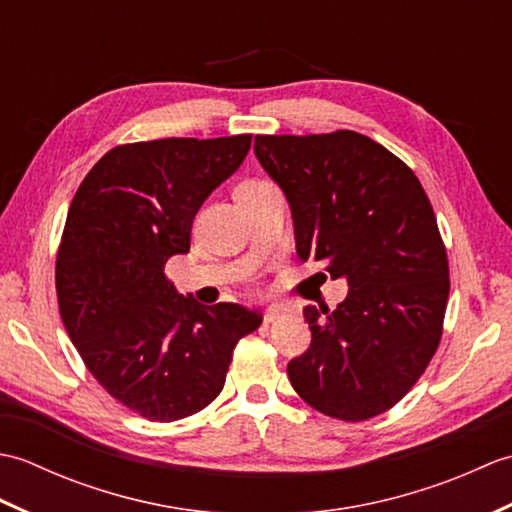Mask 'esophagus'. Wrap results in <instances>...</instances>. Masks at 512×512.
I'll use <instances>...</instances> for the list:
<instances>
[{
    "instance_id": "34e87169",
    "label": "esophagus",
    "mask_w": 512,
    "mask_h": 512,
    "mask_svg": "<svg viewBox=\"0 0 512 512\" xmlns=\"http://www.w3.org/2000/svg\"><path fill=\"white\" fill-rule=\"evenodd\" d=\"M286 314V308H270L266 314H264V323H277L281 317Z\"/></svg>"
}]
</instances>
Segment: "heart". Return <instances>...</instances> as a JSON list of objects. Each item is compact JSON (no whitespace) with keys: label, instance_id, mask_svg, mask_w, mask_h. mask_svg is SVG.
Wrapping results in <instances>:
<instances>
[{"label":"heart","instance_id":"1","mask_svg":"<svg viewBox=\"0 0 512 512\" xmlns=\"http://www.w3.org/2000/svg\"><path fill=\"white\" fill-rule=\"evenodd\" d=\"M246 184H250V182H246Z\"/></svg>","mask_w":512,"mask_h":512}]
</instances>
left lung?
Returning <instances> with one entry per match:
<instances>
[{"mask_svg":"<svg viewBox=\"0 0 512 512\" xmlns=\"http://www.w3.org/2000/svg\"><path fill=\"white\" fill-rule=\"evenodd\" d=\"M255 156L290 202L297 255L350 286L336 310H303L312 343L288 363L290 383L325 416L374 418L418 383L442 339L449 259L427 193L350 129L255 136Z\"/></svg>","mask_w":512,"mask_h":512,"instance_id":"8db88e82","label":"left lung"}]
</instances>
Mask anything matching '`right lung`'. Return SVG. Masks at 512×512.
<instances>
[{"label":"right lung","mask_w":512,"mask_h":512,"mask_svg":"<svg viewBox=\"0 0 512 512\" xmlns=\"http://www.w3.org/2000/svg\"><path fill=\"white\" fill-rule=\"evenodd\" d=\"M250 140L118 145L74 193L54 270L61 319L99 385L147 420L211 405L235 345L262 325L239 303L178 295L165 275L169 257L189 253L195 213L242 165Z\"/></svg>","instance_id":"1"}]
</instances>
